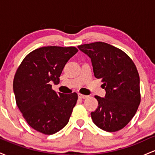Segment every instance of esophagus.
<instances>
[{"mask_svg":"<svg viewBox=\"0 0 155 155\" xmlns=\"http://www.w3.org/2000/svg\"><path fill=\"white\" fill-rule=\"evenodd\" d=\"M78 96H79V98H81V99H85V98H87V97H88L87 95H82V94H81V93H79V94H78Z\"/></svg>","mask_w":155,"mask_h":155,"instance_id":"obj_1","label":"esophagus"}]
</instances>
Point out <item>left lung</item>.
<instances>
[{"mask_svg": "<svg viewBox=\"0 0 155 155\" xmlns=\"http://www.w3.org/2000/svg\"><path fill=\"white\" fill-rule=\"evenodd\" d=\"M90 58L94 76L101 79L105 97L95 95L98 106L91 112L95 125L107 132L125 127L136 114L140 102V79L136 65L118 48L94 42L78 46Z\"/></svg>", "mask_w": 155, "mask_h": 155, "instance_id": "1", "label": "left lung"}]
</instances>
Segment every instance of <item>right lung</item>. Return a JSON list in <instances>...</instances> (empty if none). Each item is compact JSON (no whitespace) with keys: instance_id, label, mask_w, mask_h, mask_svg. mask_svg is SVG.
Wrapping results in <instances>:
<instances>
[{"instance_id":"add662e5","label":"right lung","mask_w":155,"mask_h":155,"mask_svg":"<svg viewBox=\"0 0 155 155\" xmlns=\"http://www.w3.org/2000/svg\"><path fill=\"white\" fill-rule=\"evenodd\" d=\"M78 51L74 47L49 46L30 52L17 68L13 81L16 103L28 124L45 135L58 132L68 124L78 95L57 93L63 68Z\"/></svg>"}]
</instances>
